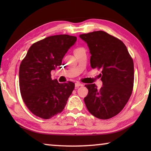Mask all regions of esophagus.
<instances>
[{
	"label": "esophagus",
	"instance_id": "34e87169",
	"mask_svg": "<svg viewBox=\"0 0 151 151\" xmlns=\"http://www.w3.org/2000/svg\"><path fill=\"white\" fill-rule=\"evenodd\" d=\"M83 86V84L80 83H75V87H76V88H78L79 86Z\"/></svg>",
	"mask_w": 151,
	"mask_h": 151
}]
</instances>
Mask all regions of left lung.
<instances>
[{"label": "left lung", "mask_w": 151, "mask_h": 151, "mask_svg": "<svg viewBox=\"0 0 151 151\" xmlns=\"http://www.w3.org/2000/svg\"><path fill=\"white\" fill-rule=\"evenodd\" d=\"M88 45L91 66L101 70L103 86L86 85L85 99L90 113L100 119H109L121 112L131 96L134 84V63L121 40L102 30L80 36Z\"/></svg>", "instance_id": "1"}]
</instances>
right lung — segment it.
<instances>
[{
  "label": "right lung",
  "mask_w": 151,
  "mask_h": 151,
  "mask_svg": "<svg viewBox=\"0 0 151 151\" xmlns=\"http://www.w3.org/2000/svg\"><path fill=\"white\" fill-rule=\"evenodd\" d=\"M76 37L50 36L32 45L19 68V86L24 103L35 115L49 119L65 109L75 88L73 82L59 83L50 72L60 67Z\"/></svg>",
  "instance_id": "add662e5"
}]
</instances>
